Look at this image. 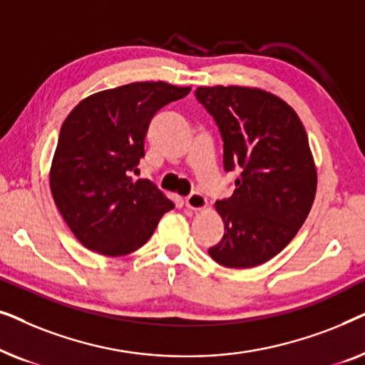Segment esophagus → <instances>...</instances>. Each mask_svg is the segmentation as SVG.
Returning a JSON list of instances; mask_svg holds the SVG:
<instances>
[{
	"instance_id": "34e87169",
	"label": "esophagus",
	"mask_w": 365,
	"mask_h": 365,
	"mask_svg": "<svg viewBox=\"0 0 365 365\" xmlns=\"http://www.w3.org/2000/svg\"><path fill=\"white\" fill-rule=\"evenodd\" d=\"M184 204H186V207L191 209V211H202V209L207 207V199L206 196H202V194L192 192L191 196L184 199Z\"/></svg>"
}]
</instances>
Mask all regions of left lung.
I'll return each mask as SVG.
<instances>
[{
	"label": "left lung",
	"instance_id": "left-lung-1",
	"mask_svg": "<svg viewBox=\"0 0 365 365\" xmlns=\"http://www.w3.org/2000/svg\"><path fill=\"white\" fill-rule=\"evenodd\" d=\"M196 98L216 119L224 169L241 171L232 196L216 202L221 242L217 264L249 269L277 256L307 219L317 169L297 113L276 94L249 86H199Z\"/></svg>",
	"mask_w": 365,
	"mask_h": 365
}]
</instances>
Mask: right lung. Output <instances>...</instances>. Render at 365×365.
I'll return each mask as SVG.
<instances>
[{"instance_id":"right-lung-1","label":"right lung","mask_w":365,"mask_h":365,"mask_svg":"<svg viewBox=\"0 0 365 365\" xmlns=\"http://www.w3.org/2000/svg\"><path fill=\"white\" fill-rule=\"evenodd\" d=\"M191 86L141 81L94 93L64 119L49 189L79 242L103 256H126L148 242L174 204L148 179L134 181L154 114Z\"/></svg>"}]
</instances>
